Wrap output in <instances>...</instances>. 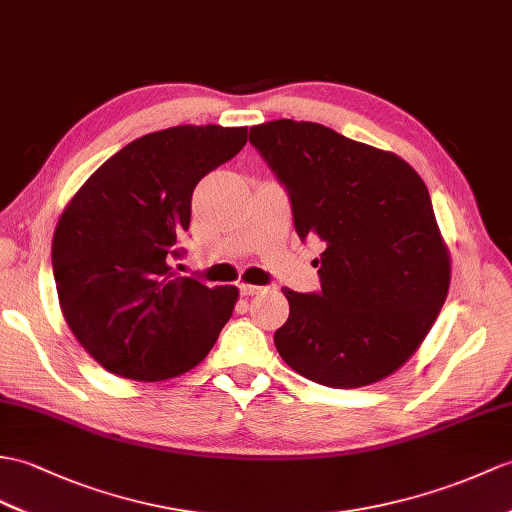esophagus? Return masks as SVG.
Returning <instances> with one entry per match:
<instances>
[{
	"instance_id": "34e87169",
	"label": "esophagus",
	"mask_w": 512,
	"mask_h": 512,
	"mask_svg": "<svg viewBox=\"0 0 512 512\" xmlns=\"http://www.w3.org/2000/svg\"><path fill=\"white\" fill-rule=\"evenodd\" d=\"M261 288L259 285H251V283H240V294L242 296H253V294H257Z\"/></svg>"
}]
</instances>
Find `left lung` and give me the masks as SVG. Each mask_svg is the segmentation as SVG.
I'll return each mask as SVG.
<instances>
[{
	"label": "left lung",
	"mask_w": 512,
	"mask_h": 512,
	"mask_svg": "<svg viewBox=\"0 0 512 512\" xmlns=\"http://www.w3.org/2000/svg\"><path fill=\"white\" fill-rule=\"evenodd\" d=\"M248 141L288 192L296 235L318 237L320 290L283 288L285 364L316 384L360 388L406 364L449 290L430 192L397 154L314 122L253 126Z\"/></svg>",
	"instance_id": "obj_1"
}]
</instances>
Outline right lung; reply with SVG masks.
Here are the masks:
<instances>
[{
    "label": "right lung",
    "instance_id": "1",
    "mask_svg": "<svg viewBox=\"0 0 512 512\" xmlns=\"http://www.w3.org/2000/svg\"><path fill=\"white\" fill-rule=\"evenodd\" d=\"M246 144V126H174L130 141L78 189L56 224L52 268L76 340L120 377L161 382L205 360L235 285L176 277L194 187Z\"/></svg>",
    "mask_w": 512,
    "mask_h": 512
}]
</instances>
